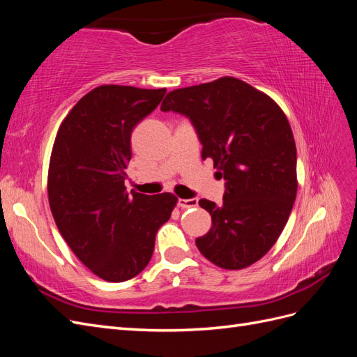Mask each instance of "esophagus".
I'll use <instances>...</instances> for the list:
<instances>
[{
    "label": "esophagus",
    "mask_w": 357,
    "mask_h": 357,
    "mask_svg": "<svg viewBox=\"0 0 357 357\" xmlns=\"http://www.w3.org/2000/svg\"><path fill=\"white\" fill-rule=\"evenodd\" d=\"M177 205L180 208H190V207H197L198 205V199L197 198H190V199H183L180 198L177 201Z\"/></svg>",
    "instance_id": "esophagus-1"
}]
</instances>
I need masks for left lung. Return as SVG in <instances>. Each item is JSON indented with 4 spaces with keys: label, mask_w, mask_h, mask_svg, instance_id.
<instances>
[{
    "label": "left lung",
    "mask_w": 357,
    "mask_h": 357,
    "mask_svg": "<svg viewBox=\"0 0 357 357\" xmlns=\"http://www.w3.org/2000/svg\"><path fill=\"white\" fill-rule=\"evenodd\" d=\"M162 112L190 119L225 183L223 204L201 199L211 215L198 250L225 269L264 257L283 232L296 198V146L278 104L235 77L169 92Z\"/></svg>",
    "instance_id": "1"
}]
</instances>
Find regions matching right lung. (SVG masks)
<instances>
[{
	"label": "right lung",
	"mask_w": 357,
	"mask_h": 357,
	"mask_svg": "<svg viewBox=\"0 0 357 357\" xmlns=\"http://www.w3.org/2000/svg\"><path fill=\"white\" fill-rule=\"evenodd\" d=\"M167 89L102 84L63 119L53 143L47 195L53 219L79 261L105 282L138 275L152 259L156 232L168 222L172 193H128L131 134Z\"/></svg>",
	"instance_id": "right-lung-1"
}]
</instances>
